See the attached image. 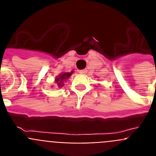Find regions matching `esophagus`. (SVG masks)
<instances>
[{
  "label": "esophagus",
  "instance_id": "34e87169",
  "mask_svg": "<svg viewBox=\"0 0 156 156\" xmlns=\"http://www.w3.org/2000/svg\"><path fill=\"white\" fill-rule=\"evenodd\" d=\"M87 69H83V70H80V73H87Z\"/></svg>",
  "mask_w": 156,
  "mask_h": 156
}]
</instances>
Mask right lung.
<instances>
[{
    "label": "right lung",
    "instance_id": "obj_1",
    "mask_svg": "<svg viewBox=\"0 0 156 156\" xmlns=\"http://www.w3.org/2000/svg\"><path fill=\"white\" fill-rule=\"evenodd\" d=\"M73 73V72H71V73H65L59 75L55 80V82L57 83L58 86L61 87H63V85H64V83H63V81H64L65 80L67 79V78H69V77L72 75V73Z\"/></svg>",
    "mask_w": 156,
    "mask_h": 156
}]
</instances>
